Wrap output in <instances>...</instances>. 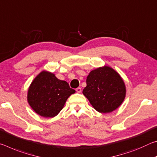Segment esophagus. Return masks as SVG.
Here are the masks:
<instances>
[{
  "label": "esophagus",
  "instance_id": "1",
  "mask_svg": "<svg viewBox=\"0 0 157 157\" xmlns=\"http://www.w3.org/2000/svg\"><path fill=\"white\" fill-rule=\"evenodd\" d=\"M76 91L78 92V93H81V88H76Z\"/></svg>",
  "mask_w": 157,
  "mask_h": 157
}]
</instances>
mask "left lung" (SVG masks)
<instances>
[{
	"label": "left lung",
	"mask_w": 157,
	"mask_h": 157,
	"mask_svg": "<svg viewBox=\"0 0 157 157\" xmlns=\"http://www.w3.org/2000/svg\"><path fill=\"white\" fill-rule=\"evenodd\" d=\"M83 94L94 109L109 113L124 101L126 86L122 77L110 67H100L90 72Z\"/></svg>",
	"instance_id": "obj_1"
}]
</instances>
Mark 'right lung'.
Listing matches in <instances>:
<instances>
[{
  "label": "right lung",
  "instance_id": "right-lung-1",
  "mask_svg": "<svg viewBox=\"0 0 157 157\" xmlns=\"http://www.w3.org/2000/svg\"><path fill=\"white\" fill-rule=\"evenodd\" d=\"M65 81L44 70L35 77L28 88L27 100L36 113L44 117H53L63 109L67 99L74 93Z\"/></svg>",
  "mask_w": 157,
  "mask_h": 157
}]
</instances>
